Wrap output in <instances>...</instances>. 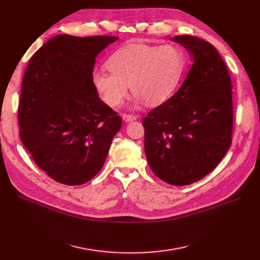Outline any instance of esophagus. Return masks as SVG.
Instances as JSON below:
<instances>
[{
  "instance_id": "esophagus-1",
  "label": "esophagus",
  "mask_w": 260,
  "mask_h": 260,
  "mask_svg": "<svg viewBox=\"0 0 260 260\" xmlns=\"http://www.w3.org/2000/svg\"><path fill=\"white\" fill-rule=\"evenodd\" d=\"M121 117H122V119L125 120V121H132V120H135V119L138 118V116L132 115V114H126V113H123L121 115Z\"/></svg>"
}]
</instances>
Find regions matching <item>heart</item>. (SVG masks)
<instances>
[{
	"label": "heart",
	"instance_id": "1",
	"mask_svg": "<svg viewBox=\"0 0 260 260\" xmlns=\"http://www.w3.org/2000/svg\"><path fill=\"white\" fill-rule=\"evenodd\" d=\"M185 66L186 55L179 45L128 43L108 58L111 73L94 72L92 82L102 100L112 108L126 98L128 83L138 100L156 105L175 91Z\"/></svg>",
	"mask_w": 260,
	"mask_h": 260
}]
</instances>
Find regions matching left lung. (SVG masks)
<instances>
[{
    "mask_svg": "<svg viewBox=\"0 0 260 260\" xmlns=\"http://www.w3.org/2000/svg\"><path fill=\"white\" fill-rule=\"evenodd\" d=\"M193 64L180 89L143 118L145 153L154 175L183 186L204 178L232 145L233 92L228 67L214 45L176 36Z\"/></svg>",
    "mask_w": 260,
    "mask_h": 260,
    "instance_id": "left-lung-1",
    "label": "left lung"
}]
</instances>
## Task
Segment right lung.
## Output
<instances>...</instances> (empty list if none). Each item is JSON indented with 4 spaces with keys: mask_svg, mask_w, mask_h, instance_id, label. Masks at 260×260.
Returning <instances> with one entry per match:
<instances>
[{
    "mask_svg": "<svg viewBox=\"0 0 260 260\" xmlns=\"http://www.w3.org/2000/svg\"><path fill=\"white\" fill-rule=\"evenodd\" d=\"M117 38L60 35L30 58L21 88L20 139L48 177L81 185L102 167L121 117L92 82L95 58Z\"/></svg>",
    "mask_w": 260,
    "mask_h": 260,
    "instance_id": "add662e5",
    "label": "right lung"
}]
</instances>
